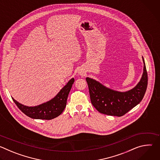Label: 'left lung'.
<instances>
[{"label":"left lung","instance_id":"8db88e82","mask_svg":"<svg viewBox=\"0 0 160 160\" xmlns=\"http://www.w3.org/2000/svg\"><path fill=\"white\" fill-rule=\"evenodd\" d=\"M142 60L144 70L142 78L138 85L127 92L110 89L92 78H86L91 102L99 112L107 115L122 117L142 101L148 80L143 57Z\"/></svg>","mask_w":160,"mask_h":160}]
</instances>
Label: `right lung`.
Listing matches in <instances>:
<instances>
[{
  "instance_id": "1",
  "label": "right lung",
  "mask_w": 160,
  "mask_h": 160,
  "mask_svg": "<svg viewBox=\"0 0 160 160\" xmlns=\"http://www.w3.org/2000/svg\"><path fill=\"white\" fill-rule=\"evenodd\" d=\"M74 82L75 79L73 78H72L53 99L36 106H27L19 103L13 98L12 100L18 108L30 118L40 120H52L59 116L64 111L66 106L68 94Z\"/></svg>"
}]
</instances>
